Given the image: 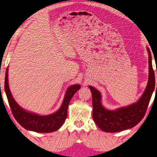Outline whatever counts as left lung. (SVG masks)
Listing matches in <instances>:
<instances>
[{
	"label": "left lung",
	"instance_id": "left-lung-1",
	"mask_svg": "<svg viewBox=\"0 0 157 157\" xmlns=\"http://www.w3.org/2000/svg\"><path fill=\"white\" fill-rule=\"evenodd\" d=\"M147 50L149 56L147 85L142 96L136 102L127 107L118 108L116 110H109L102 105V97L100 91L94 87L89 86L92 94L93 119L98 127L103 132L114 133L132 128L136 126L144 117L156 86L155 75L152 63V56L149 48H147Z\"/></svg>",
	"mask_w": 157,
	"mask_h": 157
}]
</instances>
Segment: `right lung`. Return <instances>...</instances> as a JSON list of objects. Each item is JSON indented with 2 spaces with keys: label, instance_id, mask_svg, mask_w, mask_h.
<instances>
[{
  "label": "right lung",
  "instance_id": "1",
  "mask_svg": "<svg viewBox=\"0 0 157 157\" xmlns=\"http://www.w3.org/2000/svg\"><path fill=\"white\" fill-rule=\"evenodd\" d=\"M80 89V85L74 84L66 90L60 108L50 115L40 116L21 108L13 98L8 84V68L5 73V91L13 116L23 128L39 133H50L59 129L66 121L69 102L73 95Z\"/></svg>",
  "mask_w": 157,
  "mask_h": 157
}]
</instances>
